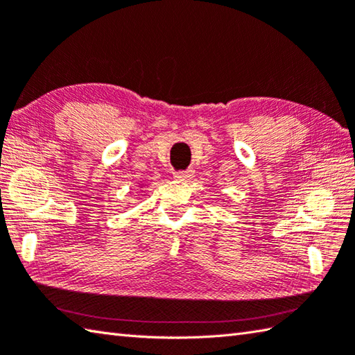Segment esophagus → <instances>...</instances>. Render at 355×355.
<instances>
[{
    "mask_svg": "<svg viewBox=\"0 0 355 355\" xmlns=\"http://www.w3.org/2000/svg\"><path fill=\"white\" fill-rule=\"evenodd\" d=\"M173 177L180 180V182H189V180L193 178V171L189 169V171H184V172H175V173H173Z\"/></svg>",
    "mask_w": 355,
    "mask_h": 355,
    "instance_id": "obj_1",
    "label": "esophagus"
}]
</instances>
